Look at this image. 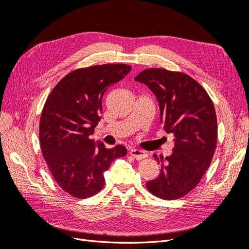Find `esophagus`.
<instances>
[{"mask_svg":"<svg viewBox=\"0 0 249 249\" xmlns=\"http://www.w3.org/2000/svg\"><path fill=\"white\" fill-rule=\"evenodd\" d=\"M130 154L131 156L134 158V159L136 160H142V159H145V158H147V153L144 152V150H141V149H131L130 150Z\"/></svg>","mask_w":249,"mask_h":249,"instance_id":"34e87169","label":"esophagus"}]
</instances>
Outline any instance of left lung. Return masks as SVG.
<instances>
[{
  "instance_id": "obj_1",
  "label": "left lung",
  "mask_w": 249,
  "mask_h": 249,
  "mask_svg": "<svg viewBox=\"0 0 249 249\" xmlns=\"http://www.w3.org/2000/svg\"><path fill=\"white\" fill-rule=\"evenodd\" d=\"M135 81L155 93L164 130L175 136L172 154L155 159L160 175L146 183L155 196L172 200L196 187L208 170L217 144V117L212 100L198 82L180 71L165 69L142 71Z\"/></svg>"
}]
</instances>
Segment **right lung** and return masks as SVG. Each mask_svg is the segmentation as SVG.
Masks as SVG:
<instances>
[{
	"mask_svg": "<svg viewBox=\"0 0 249 249\" xmlns=\"http://www.w3.org/2000/svg\"><path fill=\"white\" fill-rule=\"evenodd\" d=\"M131 70L127 64L74 70L57 83L44 104L39 122L41 153L56 183L72 197L99 193L105 185L104 172L126 155L124 145L107 148L89 136L101 120L105 91Z\"/></svg>",
	"mask_w": 249,
	"mask_h": 249,
	"instance_id": "right-lung-1",
	"label": "right lung"
}]
</instances>
